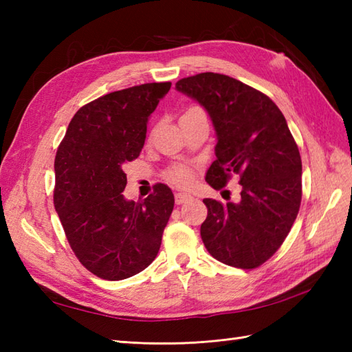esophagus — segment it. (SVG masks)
<instances>
[{"label":"esophagus","mask_w":352,"mask_h":352,"mask_svg":"<svg viewBox=\"0 0 352 352\" xmlns=\"http://www.w3.org/2000/svg\"><path fill=\"white\" fill-rule=\"evenodd\" d=\"M189 199H192V197L189 195V193H182V192L175 193V203L177 204H183V203H186V201H189Z\"/></svg>","instance_id":"34e87169"}]
</instances>
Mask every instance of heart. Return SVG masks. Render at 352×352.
Returning <instances> with one entry per match:
<instances>
[{"instance_id": "b5f03b06", "label": "heart", "mask_w": 352, "mask_h": 352, "mask_svg": "<svg viewBox=\"0 0 352 352\" xmlns=\"http://www.w3.org/2000/svg\"><path fill=\"white\" fill-rule=\"evenodd\" d=\"M197 107H192L189 109L188 111L190 110H195ZM168 180L172 182L177 186H189L192 183V170L188 168V166H183V164H177V166H172L169 170H168Z\"/></svg>"}]
</instances>
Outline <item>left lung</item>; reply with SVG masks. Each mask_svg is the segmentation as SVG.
<instances>
[{
    "label": "left lung",
    "instance_id": "obj_1",
    "mask_svg": "<svg viewBox=\"0 0 352 352\" xmlns=\"http://www.w3.org/2000/svg\"><path fill=\"white\" fill-rule=\"evenodd\" d=\"M210 116L218 144L206 182L222 189L233 175L242 186L237 203L206 198L201 239L228 266L254 269L283 245L300 212V149L281 110L267 95L223 74L203 72L177 81Z\"/></svg>",
    "mask_w": 352,
    "mask_h": 352
}]
</instances>
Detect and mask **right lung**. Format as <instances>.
<instances>
[{
	"instance_id": "obj_1",
	"label": "right lung",
	"mask_w": 352,
	"mask_h": 352,
	"mask_svg": "<svg viewBox=\"0 0 352 352\" xmlns=\"http://www.w3.org/2000/svg\"><path fill=\"white\" fill-rule=\"evenodd\" d=\"M170 83H146L100 96L81 107L58 145L54 207L80 263L102 280L144 271L160 250L174 208L166 184L144 201L125 199L124 164L138 159L146 122Z\"/></svg>"
}]
</instances>
